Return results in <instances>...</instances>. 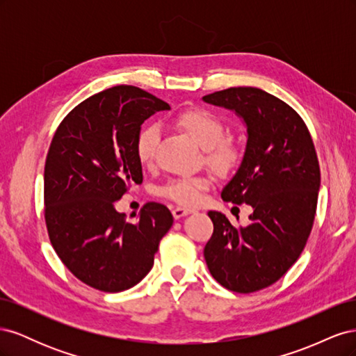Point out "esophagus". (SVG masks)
Wrapping results in <instances>:
<instances>
[{
	"label": "esophagus",
	"instance_id": "1",
	"mask_svg": "<svg viewBox=\"0 0 356 356\" xmlns=\"http://www.w3.org/2000/svg\"><path fill=\"white\" fill-rule=\"evenodd\" d=\"M195 212V209H188V208H181V207H177L174 211H172V215H174V218H181V217H186V215Z\"/></svg>",
	"mask_w": 356,
	"mask_h": 356
}]
</instances>
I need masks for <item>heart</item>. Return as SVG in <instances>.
<instances>
[{"instance_id":"heart-1","label":"heart","mask_w":356,"mask_h":356,"mask_svg":"<svg viewBox=\"0 0 356 356\" xmlns=\"http://www.w3.org/2000/svg\"><path fill=\"white\" fill-rule=\"evenodd\" d=\"M174 123L190 135L203 148L204 161L221 175H229L238 169L243 160V149L238 139L224 135L225 126L213 111L203 106H190L174 117ZM160 143V127L156 123L141 126L135 136V154L143 166H149L156 159ZM211 186L204 175L169 179L159 188V196L175 202L181 207H196L203 193Z\"/></svg>"}]
</instances>
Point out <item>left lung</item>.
<instances>
[{
	"label": "left lung",
	"instance_id": "obj_1",
	"mask_svg": "<svg viewBox=\"0 0 356 356\" xmlns=\"http://www.w3.org/2000/svg\"><path fill=\"white\" fill-rule=\"evenodd\" d=\"M203 101L234 110L246 123L242 165L221 197L254 209L243 227L209 211L213 233L203 255L224 288L255 293L279 281L305 250L321 186L316 149L298 113L261 89L229 88Z\"/></svg>",
	"mask_w": 356,
	"mask_h": 356
}]
</instances>
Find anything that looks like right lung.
<instances>
[{
	"mask_svg": "<svg viewBox=\"0 0 356 356\" xmlns=\"http://www.w3.org/2000/svg\"><path fill=\"white\" fill-rule=\"evenodd\" d=\"M170 110L135 86H114L72 108L53 135L44 165V220L60 261L81 282L120 293L152 270L174 222L165 204L148 202L135 222L115 200L143 182L135 136L147 118Z\"/></svg>",
	"mask_w": 356,
	"mask_h": 356,
	"instance_id": "right-lung-1",
	"label": "right lung"
}]
</instances>
